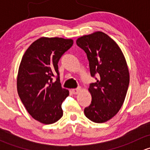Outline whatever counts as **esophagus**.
Wrapping results in <instances>:
<instances>
[{
  "instance_id": "esophagus-1",
  "label": "esophagus",
  "mask_w": 150,
  "mask_h": 150,
  "mask_svg": "<svg viewBox=\"0 0 150 150\" xmlns=\"http://www.w3.org/2000/svg\"><path fill=\"white\" fill-rule=\"evenodd\" d=\"M81 90H82V88H81V87H78V88H74L72 90V92L74 93V94H78L79 92L81 91Z\"/></svg>"
}]
</instances>
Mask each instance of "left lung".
<instances>
[{
    "label": "left lung",
    "mask_w": 150,
    "mask_h": 150,
    "mask_svg": "<svg viewBox=\"0 0 150 150\" xmlns=\"http://www.w3.org/2000/svg\"><path fill=\"white\" fill-rule=\"evenodd\" d=\"M76 43L86 53L91 76L99 78L89 86L92 101L84 109L85 115L94 122H105L125 100L130 81L126 60L116 42L102 32L81 36Z\"/></svg>",
    "instance_id": "1"
}]
</instances>
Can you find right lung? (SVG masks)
<instances>
[{
    "label": "right lung",
    "mask_w": 150,
    "mask_h": 150,
    "mask_svg": "<svg viewBox=\"0 0 150 150\" xmlns=\"http://www.w3.org/2000/svg\"><path fill=\"white\" fill-rule=\"evenodd\" d=\"M72 44V39L41 37L29 46L21 60L18 94L29 114L41 123H54L63 115L62 104L69 91L62 88L58 62ZM56 74L57 78L54 82Z\"/></svg>",
    "instance_id": "right-lung-1"
}]
</instances>
